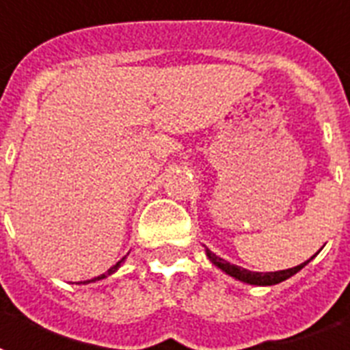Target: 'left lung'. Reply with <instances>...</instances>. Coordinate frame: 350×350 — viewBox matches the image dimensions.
Wrapping results in <instances>:
<instances>
[{"label": "left lung", "mask_w": 350, "mask_h": 350, "mask_svg": "<svg viewBox=\"0 0 350 350\" xmlns=\"http://www.w3.org/2000/svg\"><path fill=\"white\" fill-rule=\"evenodd\" d=\"M206 255H208V258L212 260V262L217 266V268H221L223 271H226L228 275H232V277L239 278V280H243V282L246 284H254V286H273V284H278L282 282V280H286V278L293 277L297 271H300V269L306 266V264L311 260V257L309 260H306V262L298 264V266H295V268H289V269H282V271H269V273H258V271H250V269H244V268H239V266H234V264L226 262L224 258L217 257V255H214L210 250H206Z\"/></svg>", "instance_id": "left-lung-1"}]
</instances>
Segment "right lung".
Wrapping results in <instances>:
<instances>
[{
	"instance_id": "obj_1",
	"label": "right lung",
	"mask_w": 350,
	"mask_h": 350,
	"mask_svg": "<svg viewBox=\"0 0 350 350\" xmlns=\"http://www.w3.org/2000/svg\"><path fill=\"white\" fill-rule=\"evenodd\" d=\"M122 260H124V258H122ZM122 260H120V262H122ZM120 262H116V264H115V266H113V268H109V269H107L106 273H102V275H100V277H95V278H92V280H84V282H81V284H88V282H95V280H100V278H106V277H107V275H111V273H115L116 269H118V266H120Z\"/></svg>"
}]
</instances>
